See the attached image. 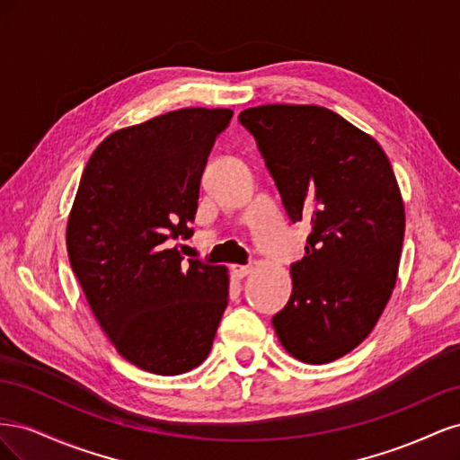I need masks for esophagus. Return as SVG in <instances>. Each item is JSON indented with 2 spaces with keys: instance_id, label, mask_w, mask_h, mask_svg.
<instances>
[{
  "instance_id": "1",
  "label": "esophagus",
  "mask_w": 460,
  "mask_h": 460,
  "mask_svg": "<svg viewBox=\"0 0 460 460\" xmlns=\"http://www.w3.org/2000/svg\"><path fill=\"white\" fill-rule=\"evenodd\" d=\"M252 270L253 267H249V264H232V274L238 278H245Z\"/></svg>"
}]
</instances>
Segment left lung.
Segmentation results:
<instances>
[{"mask_svg":"<svg viewBox=\"0 0 460 460\" xmlns=\"http://www.w3.org/2000/svg\"><path fill=\"white\" fill-rule=\"evenodd\" d=\"M240 122L289 218L313 228L272 326L291 357L332 363L363 343L395 288L405 205L394 169L372 136L326 107L261 105Z\"/></svg>","mask_w":460,"mask_h":460,"instance_id":"8db88e82","label":"left lung"}]
</instances>
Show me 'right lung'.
<instances>
[{"label": "right lung", "mask_w": 460, "mask_h": 460, "mask_svg": "<svg viewBox=\"0 0 460 460\" xmlns=\"http://www.w3.org/2000/svg\"><path fill=\"white\" fill-rule=\"evenodd\" d=\"M230 109L190 107L117 130L95 147L68 215V261L97 323L137 368L176 376L207 358L228 270L166 240L193 234L201 174Z\"/></svg>", "instance_id": "add662e5"}]
</instances>
